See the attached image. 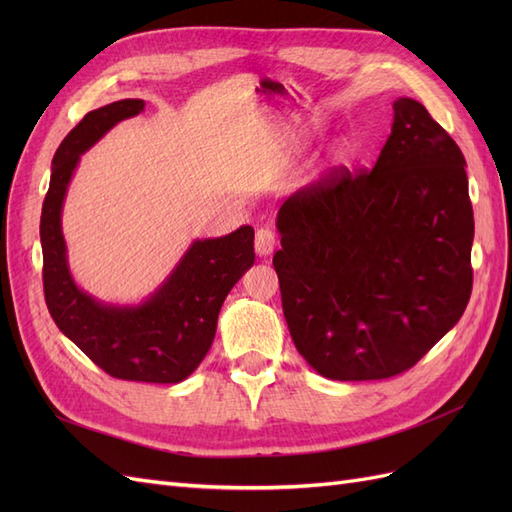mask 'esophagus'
<instances>
[{
  "mask_svg": "<svg viewBox=\"0 0 512 512\" xmlns=\"http://www.w3.org/2000/svg\"><path fill=\"white\" fill-rule=\"evenodd\" d=\"M254 247L258 256H271L275 250V232L269 226H262L256 230Z\"/></svg>",
  "mask_w": 512,
  "mask_h": 512,
  "instance_id": "esophagus-1",
  "label": "esophagus"
}]
</instances>
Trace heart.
Returning a JSON list of instances; mask_svg holds the SVG:
<instances>
[{
	"label": "heart",
	"mask_w": 512,
	"mask_h": 512,
	"mask_svg": "<svg viewBox=\"0 0 512 512\" xmlns=\"http://www.w3.org/2000/svg\"><path fill=\"white\" fill-rule=\"evenodd\" d=\"M348 156H350V147H348L346 143H339V145L333 149V160H335V162H344V160H348Z\"/></svg>",
	"instance_id": "heart-1"
}]
</instances>
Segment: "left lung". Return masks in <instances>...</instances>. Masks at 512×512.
<instances>
[{
    "instance_id": "1",
    "label": "left lung",
    "mask_w": 512,
    "mask_h": 512,
    "mask_svg": "<svg viewBox=\"0 0 512 512\" xmlns=\"http://www.w3.org/2000/svg\"><path fill=\"white\" fill-rule=\"evenodd\" d=\"M463 166L427 108L397 98L374 168L337 170L277 211L284 318L320 376H397L466 312L474 213Z\"/></svg>"
}]
</instances>
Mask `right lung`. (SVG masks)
<instances>
[{
    "mask_svg": "<svg viewBox=\"0 0 512 512\" xmlns=\"http://www.w3.org/2000/svg\"><path fill=\"white\" fill-rule=\"evenodd\" d=\"M143 100H119L83 117L61 145L40 218L44 299L70 342L119 380L177 384L207 356L226 294L254 265V228L194 239L164 282L138 303H108L76 284L68 265L61 211L85 151L119 121L141 115Z\"/></svg>",
    "mask_w": 512,
    "mask_h": 512,
    "instance_id": "add662e5",
    "label": "right lung"
}]
</instances>
